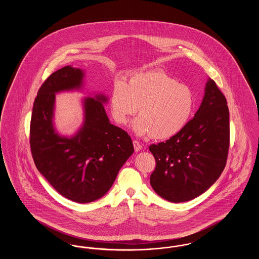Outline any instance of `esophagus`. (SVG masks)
<instances>
[{
	"label": "esophagus",
	"mask_w": 259,
	"mask_h": 259,
	"mask_svg": "<svg viewBox=\"0 0 259 259\" xmlns=\"http://www.w3.org/2000/svg\"><path fill=\"white\" fill-rule=\"evenodd\" d=\"M133 146H134L135 151H137V152H138V151H140V150L142 149V148H143V147H142V145H141L138 141H136V140L133 141Z\"/></svg>",
	"instance_id": "esophagus-1"
}]
</instances>
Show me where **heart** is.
<instances>
[{"mask_svg": "<svg viewBox=\"0 0 259 259\" xmlns=\"http://www.w3.org/2000/svg\"><path fill=\"white\" fill-rule=\"evenodd\" d=\"M138 106L136 133L164 140L180 133L189 122L195 96L190 87L160 70L133 74L127 83L115 81L111 96L114 121L126 125Z\"/></svg>", "mask_w": 259, "mask_h": 259, "instance_id": "obj_1", "label": "heart"}]
</instances>
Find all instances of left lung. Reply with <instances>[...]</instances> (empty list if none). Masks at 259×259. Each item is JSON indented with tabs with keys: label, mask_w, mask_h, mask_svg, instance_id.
Segmentation results:
<instances>
[{
	"label": "left lung",
	"mask_w": 259,
	"mask_h": 259,
	"mask_svg": "<svg viewBox=\"0 0 259 259\" xmlns=\"http://www.w3.org/2000/svg\"><path fill=\"white\" fill-rule=\"evenodd\" d=\"M205 91L194 117L180 133L149 146L156 162L150 185L159 196L172 203L204 193L226 165L230 144L227 101L211 78Z\"/></svg>",
	"instance_id": "obj_1"
}]
</instances>
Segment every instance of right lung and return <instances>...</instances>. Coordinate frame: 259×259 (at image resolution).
Returning a JSON list of instances; mask_svg holds the SVG:
<instances>
[{
    "instance_id": "1",
    "label": "right lung",
    "mask_w": 259,
    "mask_h": 259,
    "mask_svg": "<svg viewBox=\"0 0 259 259\" xmlns=\"http://www.w3.org/2000/svg\"><path fill=\"white\" fill-rule=\"evenodd\" d=\"M83 73L63 67L45 80L37 91L30 124L32 156L40 172L62 196L89 203L104 196L118 171L134 152L131 137L110 123L104 96L84 101L85 120L76 135H58L52 124L55 93L79 88Z\"/></svg>"
}]
</instances>
